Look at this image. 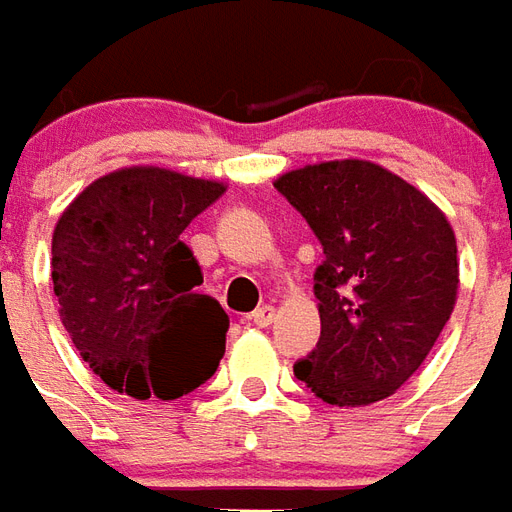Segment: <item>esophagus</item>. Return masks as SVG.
<instances>
[{
	"instance_id": "esophagus-1",
	"label": "esophagus",
	"mask_w": 512,
	"mask_h": 512,
	"mask_svg": "<svg viewBox=\"0 0 512 512\" xmlns=\"http://www.w3.org/2000/svg\"><path fill=\"white\" fill-rule=\"evenodd\" d=\"M274 315H277V310H274L271 304H266V307H257V310L252 312V323H255V326H268V323L274 321Z\"/></svg>"
}]
</instances>
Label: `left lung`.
Wrapping results in <instances>:
<instances>
[{"instance_id": "8db88e82", "label": "left lung", "mask_w": 512, "mask_h": 512, "mask_svg": "<svg viewBox=\"0 0 512 512\" xmlns=\"http://www.w3.org/2000/svg\"><path fill=\"white\" fill-rule=\"evenodd\" d=\"M277 191L323 246L315 271L321 340L293 365L332 406L395 395L425 362L458 296V246L447 216L373 161L293 169Z\"/></svg>"}]
</instances>
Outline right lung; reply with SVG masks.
I'll return each mask as SVG.
<instances>
[{
  "label": "right lung",
  "mask_w": 512,
  "mask_h": 512,
  "mask_svg": "<svg viewBox=\"0 0 512 512\" xmlns=\"http://www.w3.org/2000/svg\"><path fill=\"white\" fill-rule=\"evenodd\" d=\"M224 183L161 167H126L90 183L51 238V282L95 376L117 392L175 400L216 373L230 318L200 293L202 271L180 233Z\"/></svg>",
  "instance_id": "right-lung-1"
}]
</instances>
